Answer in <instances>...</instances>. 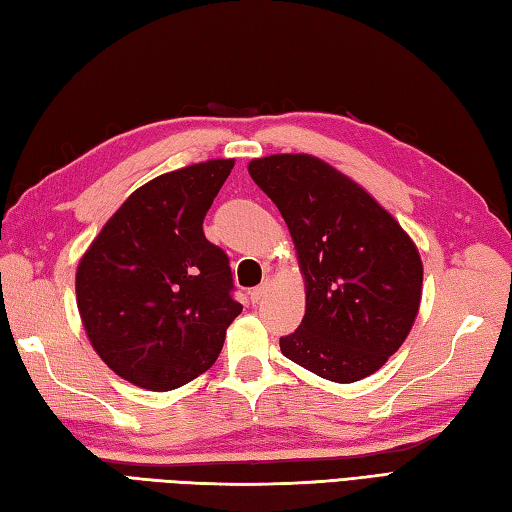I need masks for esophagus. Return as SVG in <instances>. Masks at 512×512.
Here are the masks:
<instances>
[{
    "label": "esophagus",
    "mask_w": 512,
    "mask_h": 512,
    "mask_svg": "<svg viewBox=\"0 0 512 512\" xmlns=\"http://www.w3.org/2000/svg\"><path fill=\"white\" fill-rule=\"evenodd\" d=\"M267 289H269V285H267V283H265V285H260V287H254L252 291H249V300H252L254 305H256V302H260V298H263V296L267 294Z\"/></svg>",
    "instance_id": "34e87169"
}]
</instances>
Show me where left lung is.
Masks as SVG:
<instances>
[{"label": "left lung", "mask_w": 512, "mask_h": 512, "mask_svg": "<svg viewBox=\"0 0 512 512\" xmlns=\"http://www.w3.org/2000/svg\"><path fill=\"white\" fill-rule=\"evenodd\" d=\"M249 174L294 238L305 276L300 327L283 356L331 382L378 371L409 336L422 298V260L371 194L309 154H271Z\"/></svg>", "instance_id": "8db88e82"}]
</instances>
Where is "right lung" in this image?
<instances>
[{"mask_svg": "<svg viewBox=\"0 0 512 512\" xmlns=\"http://www.w3.org/2000/svg\"><path fill=\"white\" fill-rule=\"evenodd\" d=\"M234 168L216 159L132 192L77 267V307L92 347L123 380L172 391L207 371L241 314L232 267L203 218Z\"/></svg>", "mask_w": 512, "mask_h": 512, "instance_id": "obj_1", "label": "right lung"}]
</instances>
